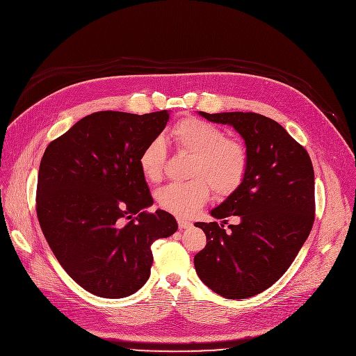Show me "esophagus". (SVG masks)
I'll use <instances>...</instances> for the list:
<instances>
[{"mask_svg":"<svg viewBox=\"0 0 356 356\" xmlns=\"http://www.w3.org/2000/svg\"><path fill=\"white\" fill-rule=\"evenodd\" d=\"M178 227H179V230H185V229L192 227V223L188 220H184V219H178Z\"/></svg>","mask_w":356,"mask_h":356,"instance_id":"34e87169","label":"esophagus"}]
</instances>
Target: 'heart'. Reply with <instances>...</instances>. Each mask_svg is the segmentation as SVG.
<instances>
[{
  "mask_svg": "<svg viewBox=\"0 0 356 356\" xmlns=\"http://www.w3.org/2000/svg\"><path fill=\"white\" fill-rule=\"evenodd\" d=\"M170 137L179 152L193 154L188 182L170 184L159 191V204L171 215L186 219L207 202L210 188L219 197L236 192L248 172V152L240 140L226 137L219 126L197 118H185L174 124ZM167 160L165 145L154 138L141 150L138 165L152 182L163 177Z\"/></svg>",
  "mask_w": 356,
  "mask_h": 356,
  "instance_id": "b5f03b06",
  "label": "heart"
}]
</instances>
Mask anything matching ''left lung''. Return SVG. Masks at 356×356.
I'll return each instance as SVG.
<instances>
[{"mask_svg": "<svg viewBox=\"0 0 356 356\" xmlns=\"http://www.w3.org/2000/svg\"><path fill=\"white\" fill-rule=\"evenodd\" d=\"M233 126L244 138L248 172L240 188L210 211L218 222L195 223L206 245L195 258L200 280L227 299L255 296L288 270L314 223V170L306 149L277 122L252 112H199ZM237 225L226 234L225 219Z\"/></svg>", "mask_w": 356, "mask_h": 356, "instance_id": "8db88e82", "label": "left lung"}]
</instances>
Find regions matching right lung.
Segmentation results:
<instances>
[{
  "label": "right lung",
  "instance_id": "obj_1",
  "mask_svg": "<svg viewBox=\"0 0 356 356\" xmlns=\"http://www.w3.org/2000/svg\"><path fill=\"white\" fill-rule=\"evenodd\" d=\"M168 119V111L95 112L44 150L36 189L39 225L64 270L95 296L137 292L150 276L152 244L178 229L168 211H146L154 200L138 165L141 150Z\"/></svg>",
  "mask_w": 356,
  "mask_h": 356
}]
</instances>
